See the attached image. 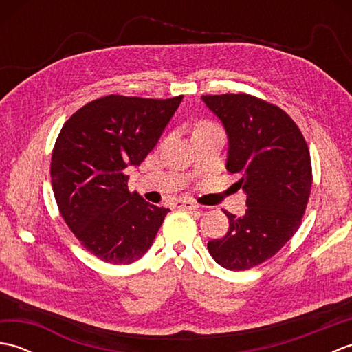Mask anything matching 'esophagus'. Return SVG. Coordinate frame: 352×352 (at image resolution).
<instances>
[{"mask_svg":"<svg viewBox=\"0 0 352 352\" xmlns=\"http://www.w3.org/2000/svg\"><path fill=\"white\" fill-rule=\"evenodd\" d=\"M178 206L183 208H188V210H197V208H199V206L197 203H193V201H180Z\"/></svg>","mask_w":352,"mask_h":352,"instance_id":"1","label":"esophagus"}]
</instances>
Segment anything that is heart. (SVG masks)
Listing matches in <instances>:
<instances>
[{"label": "heart", "instance_id": "heart-1", "mask_svg": "<svg viewBox=\"0 0 352 352\" xmlns=\"http://www.w3.org/2000/svg\"><path fill=\"white\" fill-rule=\"evenodd\" d=\"M210 126H214L213 124H210V122H201L198 126H197V130H204V129H210ZM195 130V131H197Z\"/></svg>", "mask_w": 352, "mask_h": 352}]
</instances>
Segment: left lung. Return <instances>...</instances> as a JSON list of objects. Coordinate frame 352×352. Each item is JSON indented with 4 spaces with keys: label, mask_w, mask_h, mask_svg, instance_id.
Masks as SVG:
<instances>
[{
    "label": "left lung",
    "mask_w": 352,
    "mask_h": 352,
    "mask_svg": "<svg viewBox=\"0 0 352 352\" xmlns=\"http://www.w3.org/2000/svg\"><path fill=\"white\" fill-rule=\"evenodd\" d=\"M228 134L227 169L239 174L246 192L243 216L227 214L230 228L208 242L222 267L246 271L274 257L286 245L307 208L311 189L310 151L286 111L248 94L203 95Z\"/></svg>",
    "instance_id": "obj_1"
}]
</instances>
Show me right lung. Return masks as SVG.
<instances>
[{
	"instance_id": "right-lung-1",
	"label": "right lung",
	"mask_w": 352,
	"mask_h": 352,
	"mask_svg": "<svg viewBox=\"0 0 352 352\" xmlns=\"http://www.w3.org/2000/svg\"><path fill=\"white\" fill-rule=\"evenodd\" d=\"M182 100L101 96L58 133L51 157L58 212L81 246L106 263L144 256L169 212L130 192L125 169L151 153Z\"/></svg>"
}]
</instances>
